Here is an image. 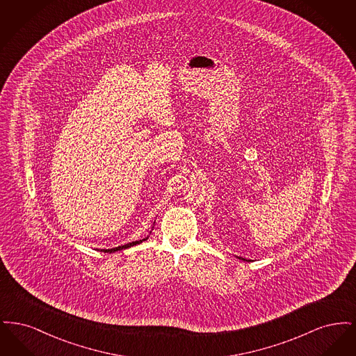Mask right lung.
I'll use <instances>...</instances> for the list:
<instances>
[{
    "label": "right lung",
    "instance_id": "right-lung-1",
    "mask_svg": "<svg viewBox=\"0 0 356 356\" xmlns=\"http://www.w3.org/2000/svg\"><path fill=\"white\" fill-rule=\"evenodd\" d=\"M145 238H143V240H138V241H132V243H128V244H125V245H119V247H116V248H111V250H102L104 252H116V251H120V250H125V248H129V247H132V245H136V244H140L141 241H144Z\"/></svg>",
    "mask_w": 356,
    "mask_h": 356
}]
</instances>
